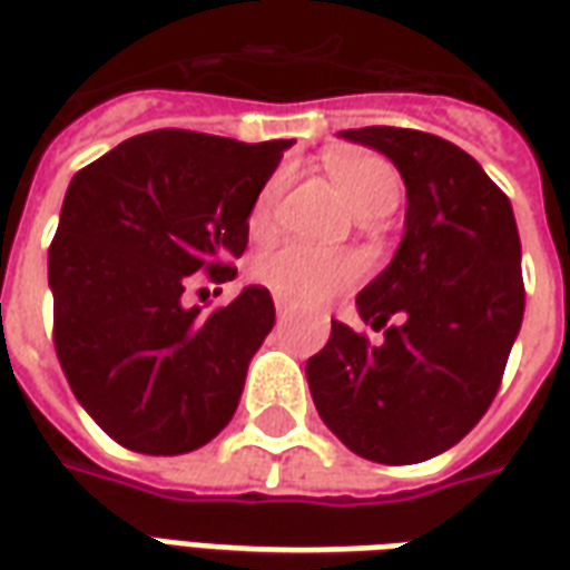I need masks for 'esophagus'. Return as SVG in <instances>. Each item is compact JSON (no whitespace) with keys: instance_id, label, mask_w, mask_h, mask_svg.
I'll return each instance as SVG.
<instances>
[{"instance_id":"obj_1","label":"esophagus","mask_w":570,"mask_h":570,"mask_svg":"<svg viewBox=\"0 0 570 570\" xmlns=\"http://www.w3.org/2000/svg\"><path fill=\"white\" fill-rule=\"evenodd\" d=\"M289 308H293V305H289L284 296H274V311H277V317H284Z\"/></svg>"}]
</instances>
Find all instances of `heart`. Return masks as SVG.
<instances>
[{
  "label": "heart",
  "mask_w": 570,
  "mask_h": 570,
  "mask_svg": "<svg viewBox=\"0 0 570 570\" xmlns=\"http://www.w3.org/2000/svg\"><path fill=\"white\" fill-rule=\"evenodd\" d=\"M330 174L360 219L384 216L394 210L400 200V176L379 155H335L330 161ZM277 188H281V179H272L253 204L249 210L253 235L268 232ZM360 274H363V265L357 256L314 249L305 244H284V247L262 253L259 259L253 262V277L262 286H268L274 296L305 302V305L326 302L335 293L354 286Z\"/></svg>",
  "instance_id": "heart-1"
}]
</instances>
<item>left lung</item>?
Listing matches in <instances>:
<instances>
[{
    "mask_svg": "<svg viewBox=\"0 0 570 570\" xmlns=\"http://www.w3.org/2000/svg\"><path fill=\"white\" fill-rule=\"evenodd\" d=\"M338 137L394 161L406 232L357 296L363 323L384 330L382 345L333 321L305 375L323 424L351 452L419 464L464 440L498 394L525 311L519 228L510 198L454 142L409 128Z\"/></svg>",
    "mask_w": 570,
    "mask_h": 570,
    "instance_id": "left-lung-1",
    "label": "left lung"
}]
</instances>
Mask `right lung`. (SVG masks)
Returning a JSON list of instances; mask_svg holds the SVG:
<instances>
[{
	"label": "right lung",
	"mask_w": 570,
	"mask_h": 570,
	"mask_svg": "<svg viewBox=\"0 0 570 570\" xmlns=\"http://www.w3.org/2000/svg\"><path fill=\"white\" fill-rule=\"evenodd\" d=\"M289 146L151 130L72 176L48 249L57 360L125 449L195 452L235 415L272 293L244 286L210 314L183 293L198 272L235 277L249 210Z\"/></svg>",
	"instance_id": "add662e5"
}]
</instances>
